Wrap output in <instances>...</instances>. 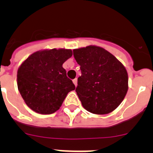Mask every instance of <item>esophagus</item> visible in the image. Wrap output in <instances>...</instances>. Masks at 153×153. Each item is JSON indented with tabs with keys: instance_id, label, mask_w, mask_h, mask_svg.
Wrapping results in <instances>:
<instances>
[{
	"instance_id": "34e87169",
	"label": "esophagus",
	"mask_w": 153,
	"mask_h": 153,
	"mask_svg": "<svg viewBox=\"0 0 153 153\" xmlns=\"http://www.w3.org/2000/svg\"><path fill=\"white\" fill-rule=\"evenodd\" d=\"M73 82H74V85H75V86H77V79H76H76H74V80H73Z\"/></svg>"
}]
</instances>
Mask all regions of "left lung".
Here are the masks:
<instances>
[{
    "label": "left lung",
    "instance_id": "1",
    "mask_svg": "<svg viewBox=\"0 0 153 153\" xmlns=\"http://www.w3.org/2000/svg\"><path fill=\"white\" fill-rule=\"evenodd\" d=\"M74 56L82 73L76 92L83 108L100 115L115 110L129 88L123 64L111 53L95 45L74 49Z\"/></svg>",
    "mask_w": 153,
    "mask_h": 153
}]
</instances>
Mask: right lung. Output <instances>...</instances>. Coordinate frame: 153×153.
Returning <instances> with one entry per match:
<instances>
[{
  "instance_id": "obj_1",
  "label": "right lung",
  "mask_w": 153,
  "mask_h": 153,
  "mask_svg": "<svg viewBox=\"0 0 153 153\" xmlns=\"http://www.w3.org/2000/svg\"><path fill=\"white\" fill-rule=\"evenodd\" d=\"M70 49H46L30 55L17 70L18 90L25 103L40 114L60 109L75 85L67 76L63 63L72 56Z\"/></svg>"
}]
</instances>
